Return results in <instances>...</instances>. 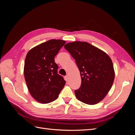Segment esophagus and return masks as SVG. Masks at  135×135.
I'll return each mask as SVG.
<instances>
[{
	"label": "esophagus",
	"mask_w": 135,
	"mask_h": 135,
	"mask_svg": "<svg viewBox=\"0 0 135 135\" xmlns=\"http://www.w3.org/2000/svg\"><path fill=\"white\" fill-rule=\"evenodd\" d=\"M65 80H66V81H68V80H69V77H68V75H66V76H65Z\"/></svg>",
	"instance_id": "1"
}]
</instances>
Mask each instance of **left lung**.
<instances>
[{
  "label": "left lung",
  "instance_id": "obj_1",
  "mask_svg": "<svg viewBox=\"0 0 135 135\" xmlns=\"http://www.w3.org/2000/svg\"><path fill=\"white\" fill-rule=\"evenodd\" d=\"M65 48L75 60L81 83L75 91L77 99L88 105L100 103L107 96L114 82V72L109 55L85 42L67 43Z\"/></svg>",
  "mask_w": 135,
  "mask_h": 135
}]
</instances>
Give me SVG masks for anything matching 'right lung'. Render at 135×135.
Wrapping results in <instances>:
<instances>
[{"instance_id":"add662e5","label":"right lung","mask_w":135,"mask_h":135,"mask_svg":"<svg viewBox=\"0 0 135 135\" xmlns=\"http://www.w3.org/2000/svg\"><path fill=\"white\" fill-rule=\"evenodd\" d=\"M65 43L62 40L51 39L27 54L24 76L30 95L40 103L56 100L65 85L66 81L57 74L59 67L55 62V57Z\"/></svg>"}]
</instances>
